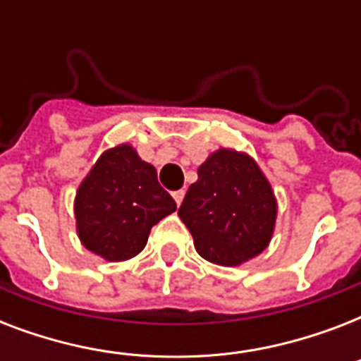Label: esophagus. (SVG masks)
Segmentation results:
<instances>
[{
	"label": "esophagus",
	"instance_id": "1",
	"mask_svg": "<svg viewBox=\"0 0 361 361\" xmlns=\"http://www.w3.org/2000/svg\"><path fill=\"white\" fill-rule=\"evenodd\" d=\"M172 197H174L176 204L180 206V204L183 202V197H185V191H183V189H180V191H174V192H172Z\"/></svg>",
	"mask_w": 361,
	"mask_h": 361
}]
</instances>
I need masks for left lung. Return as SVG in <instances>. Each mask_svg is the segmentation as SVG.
Masks as SVG:
<instances>
[{
	"mask_svg": "<svg viewBox=\"0 0 361 361\" xmlns=\"http://www.w3.org/2000/svg\"><path fill=\"white\" fill-rule=\"evenodd\" d=\"M178 215L200 257L219 266H240L269 245L277 200L251 155L221 147L198 166V180Z\"/></svg>",
	"mask_w": 361,
	"mask_h": 361,
	"instance_id": "1",
	"label": "left lung"
}]
</instances>
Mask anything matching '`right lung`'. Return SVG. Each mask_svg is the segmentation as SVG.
<instances>
[{"instance_id": "1", "label": "right lung", "mask_w": 361, "mask_h": 361, "mask_svg": "<svg viewBox=\"0 0 361 361\" xmlns=\"http://www.w3.org/2000/svg\"><path fill=\"white\" fill-rule=\"evenodd\" d=\"M176 212L155 166L130 144L110 147L82 180L75 198L76 232L87 251L109 262L136 257L153 225Z\"/></svg>"}]
</instances>
